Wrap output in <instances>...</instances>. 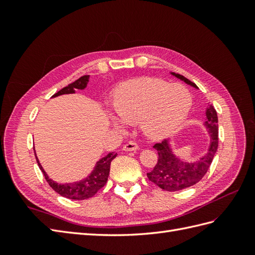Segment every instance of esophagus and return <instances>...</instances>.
<instances>
[{
    "instance_id": "34e87169",
    "label": "esophagus",
    "mask_w": 255,
    "mask_h": 255,
    "mask_svg": "<svg viewBox=\"0 0 255 255\" xmlns=\"http://www.w3.org/2000/svg\"><path fill=\"white\" fill-rule=\"evenodd\" d=\"M123 149H124L125 151H136V150L139 149V145H138L136 142L129 141V142H127L126 144L124 145Z\"/></svg>"
}]
</instances>
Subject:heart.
<instances>
[{
    "label": "heart",
    "mask_w": 255,
    "mask_h": 255,
    "mask_svg": "<svg viewBox=\"0 0 255 255\" xmlns=\"http://www.w3.org/2000/svg\"><path fill=\"white\" fill-rule=\"evenodd\" d=\"M191 106L192 97L186 89L153 78L129 81L117 90L114 99V108L122 121L142 119L143 130L155 139L174 131Z\"/></svg>",
    "instance_id": "b5f03b06"
}]
</instances>
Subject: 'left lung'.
I'll use <instances>...</instances> for the list:
<instances>
[{
	"label": "left lung",
	"mask_w": 255,
	"mask_h": 255,
	"mask_svg": "<svg viewBox=\"0 0 255 255\" xmlns=\"http://www.w3.org/2000/svg\"><path fill=\"white\" fill-rule=\"evenodd\" d=\"M176 78L184 82L194 86H197L192 81L184 78L183 75L172 73ZM210 136V144L208 152L203 158L196 162H183L172 153L166 140L160 143H155L153 148L158 151V162L153 170L147 173L149 181L154 183L160 188L167 192H176L181 189L193 186L198 183L207 173L209 166L213 162L216 151L218 148V117L215 107L209 104L206 110V123Z\"/></svg>",
	"instance_id": "8db88e82"
}]
</instances>
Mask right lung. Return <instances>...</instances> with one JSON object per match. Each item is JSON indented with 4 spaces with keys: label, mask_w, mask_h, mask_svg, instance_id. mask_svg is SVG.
<instances>
[{
    "label": "right lung",
    "mask_w": 255,
    "mask_h": 255,
    "mask_svg": "<svg viewBox=\"0 0 255 255\" xmlns=\"http://www.w3.org/2000/svg\"><path fill=\"white\" fill-rule=\"evenodd\" d=\"M89 79H90V75H83V77L75 80L74 82L70 83L68 86H66V88H63L62 90L57 92L56 94H53V97L62 95V94H72L75 92V89L78 90L85 89L86 85H88ZM116 155L117 153L115 152H110L107 155L103 156L100 161L96 162V165L94 167V170L92 171L91 174L82 181L69 183V184H58L55 181L50 180L49 176L46 174V172L44 169H42V166L39 163V161H38V158L36 156V152H35L38 166H39L41 172L44 173L46 181L48 182V184H49L53 191L57 192L58 194H60L63 197H67L69 199H78V200L93 197L94 195L105 185L108 175H110L111 162L116 158Z\"/></svg>",
    "instance_id": "obj_1"
}]
</instances>
